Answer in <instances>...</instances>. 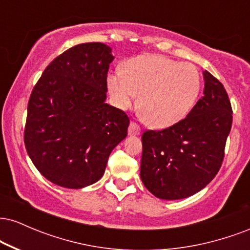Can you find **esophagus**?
<instances>
[{
  "mask_svg": "<svg viewBox=\"0 0 250 250\" xmlns=\"http://www.w3.org/2000/svg\"><path fill=\"white\" fill-rule=\"evenodd\" d=\"M140 133H141V128H140L135 122H130V125H129V128H128V134L140 135Z\"/></svg>",
  "mask_w": 250,
  "mask_h": 250,
  "instance_id": "1",
  "label": "esophagus"
}]
</instances>
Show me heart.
Listing matches in <instances>:
<instances>
[{
	"mask_svg": "<svg viewBox=\"0 0 250 250\" xmlns=\"http://www.w3.org/2000/svg\"><path fill=\"white\" fill-rule=\"evenodd\" d=\"M108 90L121 109L136 102L143 119L155 128L182 121L194 108L201 91L199 70L162 55L146 54L128 60L123 71L107 76Z\"/></svg>",
	"mask_w": 250,
	"mask_h": 250,
	"instance_id": "obj_1",
	"label": "heart"
}]
</instances>
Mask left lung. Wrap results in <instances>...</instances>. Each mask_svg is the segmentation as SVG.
Instances as JSON below:
<instances>
[{
    "label": "left lung",
    "instance_id": "1",
    "mask_svg": "<svg viewBox=\"0 0 250 250\" xmlns=\"http://www.w3.org/2000/svg\"><path fill=\"white\" fill-rule=\"evenodd\" d=\"M205 90L187 117L162 130L142 135L140 176L145 187L162 200L196 194L219 173L233 110L225 87L207 70Z\"/></svg>",
    "mask_w": 250,
    "mask_h": 250
}]
</instances>
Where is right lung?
<instances>
[{"label":"right lung","mask_w":250,"mask_h":250,"mask_svg":"<svg viewBox=\"0 0 250 250\" xmlns=\"http://www.w3.org/2000/svg\"><path fill=\"white\" fill-rule=\"evenodd\" d=\"M113 60L103 43L77 44L49 63L31 91L25 149L37 170L60 187L99 181L127 136V114L104 102Z\"/></svg>","instance_id":"1"}]
</instances>
